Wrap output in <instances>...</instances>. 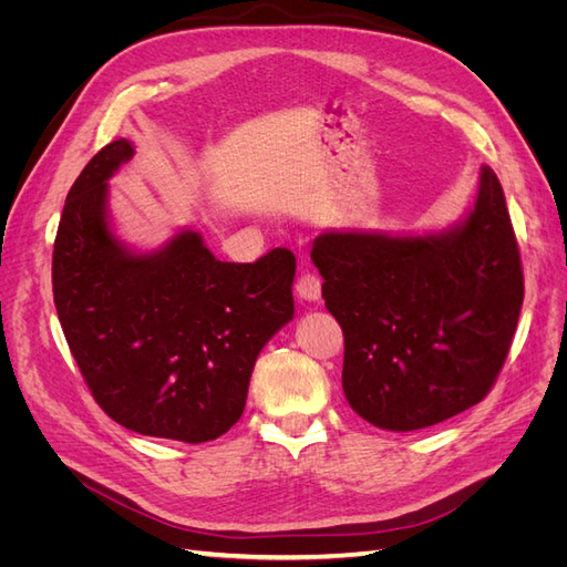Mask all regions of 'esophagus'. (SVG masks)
Listing matches in <instances>:
<instances>
[{"label":"esophagus","instance_id":"34e87169","mask_svg":"<svg viewBox=\"0 0 567 567\" xmlns=\"http://www.w3.org/2000/svg\"><path fill=\"white\" fill-rule=\"evenodd\" d=\"M296 290H298V296H300L302 300L317 302V300H321V279L317 277V274L302 271L298 284H296Z\"/></svg>","mask_w":567,"mask_h":567}]
</instances>
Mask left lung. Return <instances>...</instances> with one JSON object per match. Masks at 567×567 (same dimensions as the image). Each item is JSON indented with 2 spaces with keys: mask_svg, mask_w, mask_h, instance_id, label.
Instances as JSON below:
<instances>
[{
  "mask_svg": "<svg viewBox=\"0 0 567 567\" xmlns=\"http://www.w3.org/2000/svg\"><path fill=\"white\" fill-rule=\"evenodd\" d=\"M312 262L346 336L342 390L364 421L409 433L485 398L523 307V267L504 188L480 169L458 225L421 236L323 231Z\"/></svg>",
  "mask_w": 567,
  "mask_h": 567,
  "instance_id": "left-lung-1",
  "label": "left lung"
}]
</instances>
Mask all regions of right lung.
I'll list each match as a JSON object with an SVG mask.
<instances>
[{"label": "right lung", "instance_id": "right-lung-1", "mask_svg": "<svg viewBox=\"0 0 567 567\" xmlns=\"http://www.w3.org/2000/svg\"><path fill=\"white\" fill-rule=\"evenodd\" d=\"M132 156V142H111L68 192L51 262L59 321L115 423L208 442L241 419L257 354L293 319L296 255L221 262L192 229L130 250L111 229L109 179Z\"/></svg>", "mask_w": 567, "mask_h": 567}]
</instances>
